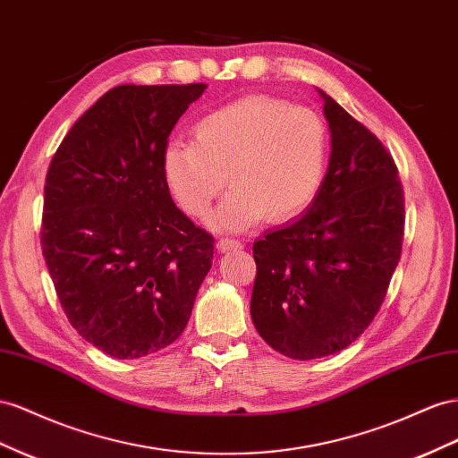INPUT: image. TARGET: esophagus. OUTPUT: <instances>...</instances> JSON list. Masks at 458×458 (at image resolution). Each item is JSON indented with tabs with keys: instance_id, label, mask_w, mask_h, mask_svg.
Listing matches in <instances>:
<instances>
[{
	"instance_id": "esophagus-1",
	"label": "esophagus",
	"mask_w": 458,
	"mask_h": 458,
	"mask_svg": "<svg viewBox=\"0 0 458 458\" xmlns=\"http://www.w3.org/2000/svg\"><path fill=\"white\" fill-rule=\"evenodd\" d=\"M237 249H242V242L237 241V239H219L217 241V250L219 252H229V250H237Z\"/></svg>"
}]
</instances>
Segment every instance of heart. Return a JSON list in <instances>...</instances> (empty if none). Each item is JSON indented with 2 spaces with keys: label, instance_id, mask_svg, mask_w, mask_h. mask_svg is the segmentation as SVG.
<instances>
[{
  "label": "heart",
  "instance_id": "1",
  "mask_svg": "<svg viewBox=\"0 0 458 458\" xmlns=\"http://www.w3.org/2000/svg\"><path fill=\"white\" fill-rule=\"evenodd\" d=\"M327 129L318 114L271 96H246L208 111L192 127V142L169 140L164 175L191 217L214 216L221 229H246L266 216L287 221L314 200L327 167Z\"/></svg>",
  "mask_w": 458,
  "mask_h": 458
}]
</instances>
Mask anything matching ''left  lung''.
<instances>
[{"instance_id": "left-lung-1", "label": "left lung", "mask_w": 458, "mask_h": 458, "mask_svg": "<svg viewBox=\"0 0 458 458\" xmlns=\"http://www.w3.org/2000/svg\"><path fill=\"white\" fill-rule=\"evenodd\" d=\"M326 179L294 224L254 242L252 321L271 349L294 360L347 349L372 324L404 237L399 169L376 134L331 96Z\"/></svg>"}]
</instances>
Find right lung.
<instances>
[{"label": "right lung", "mask_w": 458, "mask_h": 458, "mask_svg": "<svg viewBox=\"0 0 458 458\" xmlns=\"http://www.w3.org/2000/svg\"><path fill=\"white\" fill-rule=\"evenodd\" d=\"M206 84H121L71 127L47 167L40 244L61 308L106 354L175 341L212 267L214 237L171 200L162 156Z\"/></svg>", "instance_id": "add662e5"}]
</instances>
